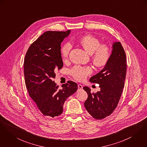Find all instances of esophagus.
Listing matches in <instances>:
<instances>
[{"label":"esophagus","instance_id":"obj_1","mask_svg":"<svg viewBox=\"0 0 147 147\" xmlns=\"http://www.w3.org/2000/svg\"><path fill=\"white\" fill-rule=\"evenodd\" d=\"M78 90H80L83 88V86L81 84H78Z\"/></svg>","mask_w":147,"mask_h":147}]
</instances>
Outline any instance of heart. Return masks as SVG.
<instances>
[{"mask_svg": "<svg viewBox=\"0 0 147 147\" xmlns=\"http://www.w3.org/2000/svg\"><path fill=\"white\" fill-rule=\"evenodd\" d=\"M78 42L83 48L91 55L94 65L97 67H102L108 62L110 57V51L109 47L105 44H100V40L94 36L87 34L82 36ZM71 46L67 43L61 48L60 53L62 59L66 60L68 59ZM92 69L90 67L76 66L70 70L71 76L78 80H83L92 73Z\"/></svg>", "mask_w": 147, "mask_h": 147, "instance_id": "b5f03b06", "label": "heart"}]
</instances>
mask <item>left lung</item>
Wrapping results in <instances>:
<instances>
[{"mask_svg": "<svg viewBox=\"0 0 147 147\" xmlns=\"http://www.w3.org/2000/svg\"><path fill=\"white\" fill-rule=\"evenodd\" d=\"M110 59L99 73L90 77L91 83L100 84V91L91 93L88 87L83 90L88 94L84 106L96 119H102L110 115L120 99L126 73V59L124 50L120 42L113 44Z\"/></svg>", "mask_w": 147, "mask_h": 147, "instance_id": "1", "label": "left lung"}]
</instances>
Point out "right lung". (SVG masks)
Listing matches in <instances>:
<instances>
[{
  "label": "right lung",
  "mask_w": 147,
  "mask_h": 147,
  "mask_svg": "<svg viewBox=\"0 0 147 147\" xmlns=\"http://www.w3.org/2000/svg\"><path fill=\"white\" fill-rule=\"evenodd\" d=\"M47 31L28 48L24 61L25 83L30 96L45 116L61 115L67 98L78 90L76 83L69 80L59 90L53 79L55 71L63 68L61 43L70 33Z\"/></svg>",
  "instance_id": "1"
}]
</instances>
